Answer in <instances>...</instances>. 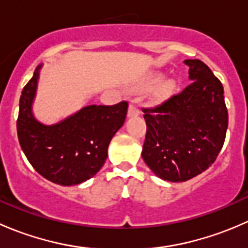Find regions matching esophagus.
Wrapping results in <instances>:
<instances>
[{"label":"esophagus","mask_w":248,"mask_h":248,"mask_svg":"<svg viewBox=\"0 0 248 248\" xmlns=\"http://www.w3.org/2000/svg\"><path fill=\"white\" fill-rule=\"evenodd\" d=\"M140 114V110L136 104H129L128 107V117H134V116H138Z\"/></svg>","instance_id":"34e87169"}]
</instances>
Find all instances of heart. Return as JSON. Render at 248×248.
Listing matches in <instances>:
<instances>
[{
  "instance_id": "1",
  "label": "heart",
  "mask_w": 248,
  "mask_h": 248,
  "mask_svg": "<svg viewBox=\"0 0 248 248\" xmlns=\"http://www.w3.org/2000/svg\"><path fill=\"white\" fill-rule=\"evenodd\" d=\"M162 79H163V74H161V73L154 74V76L150 77V79H147V81H145L142 85H144V86H152V85H155V84H158ZM172 89H174V84H172L171 81L164 82V84L162 85L159 89H157V91L155 92V97H156L157 99L164 98V97H167L170 94Z\"/></svg>"
}]
</instances>
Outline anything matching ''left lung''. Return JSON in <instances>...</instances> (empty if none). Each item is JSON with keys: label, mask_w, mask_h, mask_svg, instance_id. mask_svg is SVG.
Wrapping results in <instances>:
<instances>
[{"label": "left lung", "mask_w": 248, "mask_h": 248, "mask_svg": "<svg viewBox=\"0 0 248 248\" xmlns=\"http://www.w3.org/2000/svg\"><path fill=\"white\" fill-rule=\"evenodd\" d=\"M191 84L161 106L142 109L147 131L141 156L155 175L184 182L218 156L228 128L221 81L201 60H185Z\"/></svg>", "instance_id": "left-lung-1"}]
</instances>
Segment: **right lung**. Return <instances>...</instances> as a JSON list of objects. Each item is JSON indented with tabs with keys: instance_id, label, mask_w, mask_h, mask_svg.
I'll return each instance as SVG.
<instances>
[{
	"instance_id": "1",
	"label": "right lung",
	"mask_w": 248,
	"mask_h": 248,
	"mask_svg": "<svg viewBox=\"0 0 248 248\" xmlns=\"http://www.w3.org/2000/svg\"><path fill=\"white\" fill-rule=\"evenodd\" d=\"M42 67H37L20 96L16 121L20 146L46 180L61 186L79 185L103 167L110 141L124 126L128 104L85 106L56 124H43L32 110Z\"/></svg>"
}]
</instances>
